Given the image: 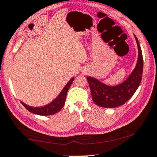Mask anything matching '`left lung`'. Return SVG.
Instances as JSON below:
<instances>
[{
    "mask_svg": "<svg viewBox=\"0 0 157 157\" xmlns=\"http://www.w3.org/2000/svg\"><path fill=\"white\" fill-rule=\"evenodd\" d=\"M134 36L139 50V57L135 69L124 82L116 86H108L94 77H87L92 98L98 106L113 108L124 105L132 97L139 87L142 78L144 62L141 47L136 36L135 35Z\"/></svg>",
    "mask_w": 157,
    "mask_h": 157,
    "instance_id": "8db88e82",
    "label": "left lung"
}]
</instances>
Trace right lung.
<instances>
[{
    "instance_id": "obj_1",
    "label": "right lung",
    "mask_w": 157,
    "mask_h": 157,
    "mask_svg": "<svg viewBox=\"0 0 157 157\" xmlns=\"http://www.w3.org/2000/svg\"><path fill=\"white\" fill-rule=\"evenodd\" d=\"M74 77H72L71 80L67 82V84L65 85L61 93L59 94V95L54 99L52 103H50L48 105L43 106V107H31L24 103L21 102L22 105L29 110V112L32 113L40 115V116H50V115H54L57 113V112L60 111V110L63 108L65 103L67 94L70 87L72 85V83L74 80Z\"/></svg>"
}]
</instances>
